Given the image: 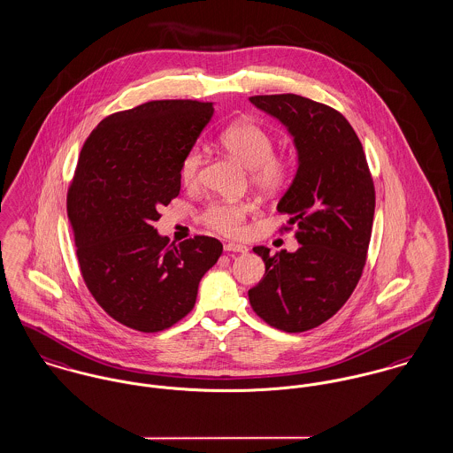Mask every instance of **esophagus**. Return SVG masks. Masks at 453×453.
I'll return each mask as SVG.
<instances>
[{"instance_id":"34e87169","label":"esophagus","mask_w":453,"mask_h":453,"mask_svg":"<svg viewBox=\"0 0 453 453\" xmlns=\"http://www.w3.org/2000/svg\"><path fill=\"white\" fill-rule=\"evenodd\" d=\"M224 250L226 251H238V253H246L248 248L244 244L240 243H226L224 244Z\"/></svg>"}]
</instances>
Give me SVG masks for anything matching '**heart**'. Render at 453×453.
Instances as JSON below:
<instances>
[{"instance_id": "obj_1", "label": "heart", "mask_w": 453, "mask_h": 453, "mask_svg": "<svg viewBox=\"0 0 453 453\" xmlns=\"http://www.w3.org/2000/svg\"><path fill=\"white\" fill-rule=\"evenodd\" d=\"M220 144L236 162L243 165L244 169L251 171L253 184L262 191H279L291 177V162L286 157L273 155V136L255 122H234L220 134ZM202 150L198 146H193L184 153L179 165L180 180L186 186H193L198 180ZM250 210H253V205L246 202H219L210 205L205 211V222L210 227L224 234H238L242 231L244 217Z\"/></svg>"}]
</instances>
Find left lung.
I'll return each mask as SVG.
<instances>
[{"label": "left lung", "instance_id": "1", "mask_svg": "<svg viewBox=\"0 0 453 453\" xmlns=\"http://www.w3.org/2000/svg\"><path fill=\"white\" fill-rule=\"evenodd\" d=\"M293 138L296 174L278 210L296 222L300 248L255 246L265 274L248 291L251 309L273 327L302 333L338 312L355 289L374 219V184L349 120L298 95L251 96Z\"/></svg>", "mask_w": 453, "mask_h": 453}]
</instances>
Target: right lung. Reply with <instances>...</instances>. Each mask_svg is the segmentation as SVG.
Here are the masks:
<instances>
[{"label":"right lung","mask_w":453,"mask_h":453,"mask_svg":"<svg viewBox=\"0 0 453 453\" xmlns=\"http://www.w3.org/2000/svg\"><path fill=\"white\" fill-rule=\"evenodd\" d=\"M213 117V104L148 102L102 120L84 142L67 196L88 289L120 324L157 333L193 311L222 243L169 244L153 222L179 195V165Z\"/></svg>","instance_id":"1"}]
</instances>
